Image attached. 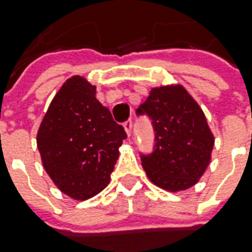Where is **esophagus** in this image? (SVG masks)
<instances>
[{"label":"esophagus","mask_w":252,"mask_h":252,"mask_svg":"<svg viewBox=\"0 0 252 252\" xmlns=\"http://www.w3.org/2000/svg\"><path fill=\"white\" fill-rule=\"evenodd\" d=\"M124 128H126V134L131 135V131H132V121H131V120L126 121V123H124Z\"/></svg>","instance_id":"1"}]
</instances>
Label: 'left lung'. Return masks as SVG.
Instances as JSON below:
<instances>
[{"instance_id":"1","label":"left lung","mask_w":252,"mask_h":252,"mask_svg":"<svg viewBox=\"0 0 252 252\" xmlns=\"http://www.w3.org/2000/svg\"><path fill=\"white\" fill-rule=\"evenodd\" d=\"M151 120L153 148L139 153L151 181L169 191L194 186L211 160L213 135L202 110L183 86L152 89L136 110Z\"/></svg>"}]
</instances>
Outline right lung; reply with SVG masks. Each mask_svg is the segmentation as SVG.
Returning a JSON list of instances; mask_svg holds the SVG:
<instances>
[{"label":"right lung","instance_id":"right-lung-1","mask_svg":"<svg viewBox=\"0 0 252 252\" xmlns=\"http://www.w3.org/2000/svg\"><path fill=\"white\" fill-rule=\"evenodd\" d=\"M126 138L124 126L96 99V88L85 78L72 76L40 124L37 148L56 186L83 201L107 187Z\"/></svg>","mask_w":252,"mask_h":252}]
</instances>
